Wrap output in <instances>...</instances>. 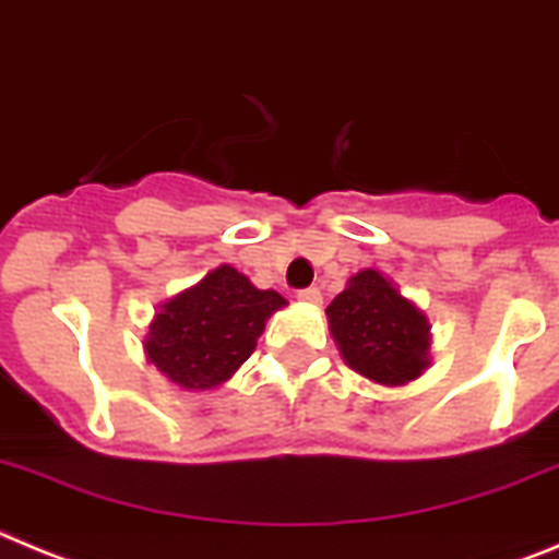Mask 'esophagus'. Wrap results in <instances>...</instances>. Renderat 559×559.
Instances as JSON below:
<instances>
[{
    "label": "esophagus",
    "mask_w": 559,
    "mask_h": 559,
    "mask_svg": "<svg viewBox=\"0 0 559 559\" xmlns=\"http://www.w3.org/2000/svg\"><path fill=\"white\" fill-rule=\"evenodd\" d=\"M298 300H300V304L320 306V304H323V295H320V289H317V286H309V289L298 292Z\"/></svg>",
    "instance_id": "obj_1"
}]
</instances>
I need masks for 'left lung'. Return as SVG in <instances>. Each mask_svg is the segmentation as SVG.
<instances>
[{
    "instance_id": "left-lung-1",
    "label": "left lung",
    "mask_w": 559,
    "mask_h": 559,
    "mask_svg": "<svg viewBox=\"0 0 559 559\" xmlns=\"http://www.w3.org/2000/svg\"><path fill=\"white\" fill-rule=\"evenodd\" d=\"M345 365L379 386H404L431 365V325L381 270H359L325 309Z\"/></svg>"
}]
</instances>
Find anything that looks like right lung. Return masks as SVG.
<instances>
[{"mask_svg": "<svg viewBox=\"0 0 559 559\" xmlns=\"http://www.w3.org/2000/svg\"><path fill=\"white\" fill-rule=\"evenodd\" d=\"M284 306L275 289H259L245 273L219 264L158 306L144 354L180 390H217L248 361L267 320Z\"/></svg>", "mask_w": 559, "mask_h": 559, "instance_id": "1", "label": "right lung"}]
</instances>
